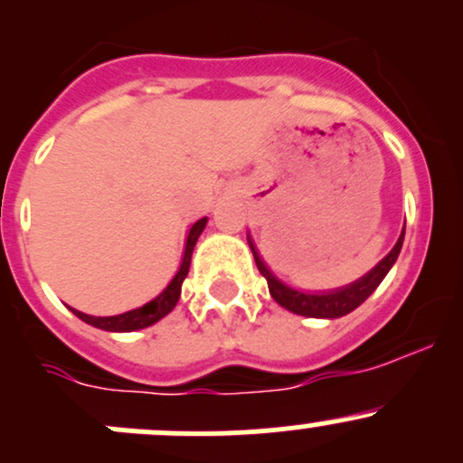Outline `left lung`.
Instances as JSON below:
<instances>
[{
  "instance_id": "1",
  "label": "left lung",
  "mask_w": 463,
  "mask_h": 463,
  "mask_svg": "<svg viewBox=\"0 0 463 463\" xmlns=\"http://www.w3.org/2000/svg\"><path fill=\"white\" fill-rule=\"evenodd\" d=\"M403 237H405V228L401 231L399 241L394 244V249L385 255L370 273H365L363 278H358L356 282L345 284L340 288H331V291H318V293H309V291H298V288L288 287L284 284L282 279H278L273 275V270L264 264L261 255L258 253L253 244V237L249 235V246L253 250L255 264H258L260 273L264 275L266 282H269V293L273 296V300L278 302L279 307L288 309L291 314L298 316H307V318H340V316H347L349 311H354L356 307H361L372 293L376 291L378 284L383 282L390 269L394 266L396 258L401 253V246H403Z\"/></svg>"
}]
</instances>
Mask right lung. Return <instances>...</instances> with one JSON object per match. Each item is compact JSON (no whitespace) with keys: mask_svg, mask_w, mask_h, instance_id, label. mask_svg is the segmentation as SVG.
I'll return each instance as SVG.
<instances>
[{"mask_svg":"<svg viewBox=\"0 0 463 463\" xmlns=\"http://www.w3.org/2000/svg\"><path fill=\"white\" fill-rule=\"evenodd\" d=\"M205 223H208V217L199 219V222H194L193 226H190L188 237H185V249H184V258H181L179 270H176L175 278L170 279V284H167V287L163 288V291L158 293L154 300H149L147 305L138 307V309H132V311H125V314H118V316H89V314H82V311H78V309H71V307H69V309H71L82 322L96 326V329L118 331V334L120 331L145 329V326H149V325H154V322L165 318V316L175 309L176 302H179L181 284H184V279L188 278L190 261H193V250H194V246H197V240H199V235L203 232Z\"/></svg>","mask_w":463,"mask_h":463,"instance_id":"obj_1","label":"right lung"}]
</instances>
